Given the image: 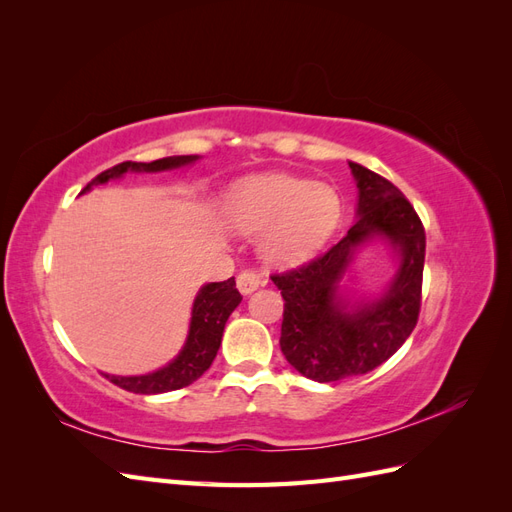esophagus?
<instances>
[{"instance_id": "esophagus-1", "label": "esophagus", "mask_w": 512, "mask_h": 512, "mask_svg": "<svg viewBox=\"0 0 512 512\" xmlns=\"http://www.w3.org/2000/svg\"><path fill=\"white\" fill-rule=\"evenodd\" d=\"M265 284H267L265 277H262V275L256 273V271H252V269L241 271L239 277H237V288H239L241 294H252L256 288L265 286Z\"/></svg>"}]
</instances>
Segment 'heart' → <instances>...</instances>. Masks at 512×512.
<instances>
[{
	"label": "heart",
	"mask_w": 512,
	"mask_h": 512,
	"mask_svg": "<svg viewBox=\"0 0 512 512\" xmlns=\"http://www.w3.org/2000/svg\"><path fill=\"white\" fill-rule=\"evenodd\" d=\"M342 203L331 185L292 175H260L226 196L224 220L243 235L262 232L260 252L273 265H294L331 237Z\"/></svg>",
	"instance_id": "obj_1"
}]
</instances>
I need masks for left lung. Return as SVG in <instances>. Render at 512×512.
Wrapping results in <instances>:
<instances>
[{"mask_svg":"<svg viewBox=\"0 0 512 512\" xmlns=\"http://www.w3.org/2000/svg\"><path fill=\"white\" fill-rule=\"evenodd\" d=\"M350 168L359 207L348 235L305 265L271 275L284 297L282 352L299 374L316 382L376 369L404 346L421 312L423 222L389 179L356 162ZM374 236L396 247L398 273L382 298L350 304L338 294V282L353 252Z\"/></svg>","mask_w":512,"mask_h":512,"instance_id":"left-lung-1","label":"left lung"}]
</instances>
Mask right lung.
Instances as JSON below:
<instances>
[{
  "mask_svg": "<svg viewBox=\"0 0 512 512\" xmlns=\"http://www.w3.org/2000/svg\"><path fill=\"white\" fill-rule=\"evenodd\" d=\"M194 160H198V156H170V158L153 160V162H121L91 179L83 188V192L91 190V185H100L126 175L128 170H134V173H160V170L192 164ZM241 299L243 297L235 286V277H230L226 282H211L203 286L194 299L188 339H185V346L177 354V359L173 363H168L166 367L145 376H106V378L113 384H117L119 389H126L130 393H141V395H158V393H168V391L183 389V386H190L211 367L215 354H218L222 344L226 320L232 312H235V307L241 303Z\"/></svg>",
  "mask_w": 512,
  "mask_h": 512,
  "instance_id": "1",
  "label": "right lung"
}]
</instances>
